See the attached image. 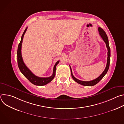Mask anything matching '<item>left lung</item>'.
Instances as JSON below:
<instances>
[{"instance_id":"left-lung-1","label":"left lung","mask_w":124,"mask_h":124,"mask_svg":"<svg viewBox=\"0 0 124 124\" xmlns=\"http://www.w3.org/2000/svg\"><path fill=\"white\" fill-rule=\"evenodd\" d=\"M98 30L99 32V34L101 36V37L102 38V39H103V41L104 42V43L106 44V46H107V47L108 48V60H107V66H106V67L104 69V70H103V72L102 73V74L97 78L91 80V81H81L80 80L77 78H76L72 74V69H71V67L70 66V71H71V75H72V77L73 78V79L77 82V83L84 85V86H94L95 85H96V84H97L103 77L105 75V74L107 73L109 67V64H110V48L109 46V43H108V37L107 35L106 34V33L104 32V31L101 27H99L98 28Z\"/></svg>"}]
</instances>
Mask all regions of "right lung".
I'll return each mask as SVG.
<instances>
[{
  "instance_id": "obj_1",
  "label": "right lung",
  "mask_w": 124,
  "mask_h": 124,
  "mask_svg": "<svg viewBox=\"0 0 124 124\" xmlns=\"http://www.w3.org/2000/svg\"><path fill=\"white\" fill-rule=\"evenodd\" d=\"M27 27L25 29L23 32V35L21 38V40L20 43L19 44L18 48H17V64L18 67L21 73L23 75V76L32 84L38 86H43L45 85L46 84L49 83L54 78L55 76V71H56V67L57 65L59 63V61H58L54 66V70H53V74L51 76L48 78H40L37 76H36L34 75L31 70L26 67L24 63L23 62L22 55V45L23 43V38L24 35L26 31Z\"/></svg>"
}]
</instances>
